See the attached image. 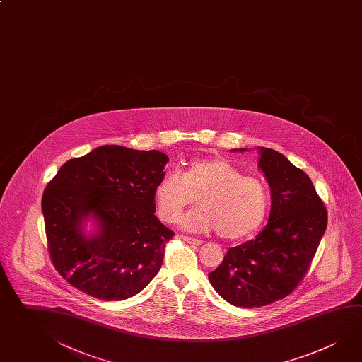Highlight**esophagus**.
<instances>
[{
    "label": "esophagus",
    "mask_w": 362,
    "mask_h": 362,
    "mask_svg": "<svg viewBox=\"0 0 362 362\" xmlns=\"http://www.w3.org/2000/svg\"><path fill=\"white\" fill-rule=\"evenodd\" d=\"M183 240L187 241L188 244H192V245H202V240H199V239H194V238H190V236H183Z\"/></svg>",
    "instance_id": "obj_1"
}]
</instances>
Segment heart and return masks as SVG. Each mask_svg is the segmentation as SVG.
I'll list each match as a JSON object with an SVG mask.
<instances>
[{"instance_id":"b5f03b06","label":"heart","mask_w":362,"mask_h":362,"mask_svg":"<svg viewBox=\"0 0 362 362\" xmlns=\"http://www.w3.org/2000/svg\"><path fill=\"white\" fill-rule=\"evenodd\" d=\"M198 198L201 207L182 218L193 233L215 231L223 239L240 240L254 234L266 220L269 190L263 179L245 175L228 160H193L180 175L168 173L155 185L153 201L164 222L178 221Z\"/></svg>"}]
</instances>
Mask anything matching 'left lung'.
<instances>
[{"label":"left lung","instance_id":"8db88e82","mask_svg":"<svg viewBox=\"0 0 362 362\" xmlns=\"http://www.w3.org/2000/svg\"><path fill=\"white\" fill-rule=\"evenodd\" d=\"M258 153L272 198L268 223L253 240L230 247L221 264L209 273L217 293L241 308L272 304L295 290L309 269L328 218L301 169L272 148L258 147Z\"/></svg>","mask_w":362,"mask_h":362}]
</instances>
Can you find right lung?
<instances>
[{
  "label": "right lung",
  "mask_w": 362,
  "mask_h": 362,
  "mask_svg": "<svg viewBox=\"0 0 362 362\" xmlns=\"http://www.w3.org/2000/svg\"><path fill=\"white\" fill-rule=\"evenodd\" d=\"M169 158L104 145L64 163L47 184L42 211L52 263L77 290L121 301L158 274L174 236L153 215V189ZM89 218L97 223L85 235Z\"/></svg>",
  "instance_id": "obj_1"
}]
</instances>
